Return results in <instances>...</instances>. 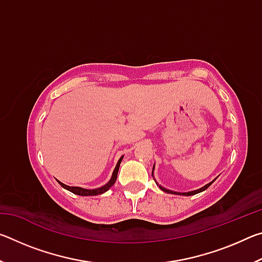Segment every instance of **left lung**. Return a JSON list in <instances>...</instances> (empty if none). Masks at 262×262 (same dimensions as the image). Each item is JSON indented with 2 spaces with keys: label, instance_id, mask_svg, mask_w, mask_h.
<instances>
[{
  "label": "left lung",
  "instance_id": "8db88e82",
  "mask_svg": "<svg viewBox=\"0 0 262 262\" xmlns=\"http://www.w3.org/2000/svg\"><path fill=\"white\" fill-rule=\"evenodd\" d=\"M154 168H155V165H154ZM154 168H152V176H154ZM216 179H214L211 181V183H209V184H207V185H205L203 186V187H201V188H199V189H196V190H192V192H186V193H179V192H173V190H170V189H166V188H164V187H162V186H159V188H161L163 192H165V193H170V194H178V195H186V196H189V195H194V194H198V193H201V192H203V190H206L208 187H209V186L214 183ZM156 181V180H155ZM157 184V183H156ZM158 185V184H157Z\"/></svg>",
  "mask_w": 262,
  "mask_h": 262
}]
</instances>
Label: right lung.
<instances>
[{
  "label": "right lung",
  "mask_w": 262,
  "mask_h": 262,
  "mask_svg": "<svg viewBox=\"0 0 262 262\" xmlns=\"http://www.w3.org/2000/svg\"><path fill=\"white\" fill-rule=\"evenodd\" d=\"M122 157H120V159H119L118 163H117V166H115L114 171H113V174H112V178H111V180L108 181L107 184L104 185L103 187H99V188H96V189H85V188H82V187H72V186H68V185H64L62 184L61 181L57 180V183H59L62 187L66 188L67 190H69V192H72L74 194L76 195H81V196H92V195H99V194H103L105 193L106 190H108L112 186L114 185L115 180H117V177H118V171H119V167H120V163L122 161Z\"/></svg>",
  "instance_id": "add662e5"
}]
</instances>
